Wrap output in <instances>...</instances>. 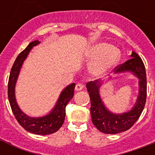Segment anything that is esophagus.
Segmentation results:
<instances>
[{"mask_svg": "<svg viewBox=\"0 0 155 155\" xmlns=\"http://www.w3.org/2000/svg\"><path fill=\"white\" fill-rule=\"evenodd\" d=\"M84 88V84L82 83H78L77 84L76 86H75V91H81L82 89Z\"/></svg>", "mask_w": 155, "mask_h": 155, "instance_id": "obj_1", "label": "esophagus"}]
</instances>
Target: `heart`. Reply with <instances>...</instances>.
Returning <instances> with one entry per match:
<instances>
[{
    "label": "heart",
    "instance_id": "1",
    "mask_svg": "<svg viewBox=\"0 0 155 155\" xmlns=\"http://www.w3.org/2000/svg\"><path fill=\"white\" fill-rule=\"evenodd\" d=\"M85 58L91 61L89 71L96 77H101L108 73L119 62L120 51L105 42H97L87 50Z\"/></svg>",
    "mask_w": 155,
    "mask_h": 155
}]
</instances>
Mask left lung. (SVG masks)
<instances>
[{"instance_id":"1","label":"left lung","mask_w":155,"mask_h":155,"mask_svg":"<svg viewBox=\"0 0 155 155\" xmlns=\"http://www.w3.org/2000/svg\"><path fill=\"white\" fill-rule=\"evenodd\" d=\"M130 57V59L114 69L115 74L129 72L138 79V95L135 105L130 110L122 113H114L107 108L100 94V88L104 81L97 80L88 82L86 85L91 99L92 123L103 133L118 134L129 129L138 120L145 107L147 97V78L145 65L141 58L134 51H132Z\"/></svg>"}]
</instances>
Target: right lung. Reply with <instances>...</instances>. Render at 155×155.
<instances>
[{"mask_svg":"<svg viewBox=\"0 0 155 155\" xmlns=\"http://www.w3.org/2000/svg\"><path fill=\"white\" fill-rule=\"evenodd\" d=\"M40 41L35 40L19 54L10 71L8 81V99L10 107L15 118L20 126L27 132L36 135H49L57 132L64 123L65 118V107L74 96L75 84H71L61 92L56 104L52 110L45 116L32 117L23 113L18 106L16 100L15 87L22 65L27 58L32 48L40 43Z\"/></svg>","mask_w":155,"mask_h":155,"instance_id":"1","label":"right lung"}]
</instances>
